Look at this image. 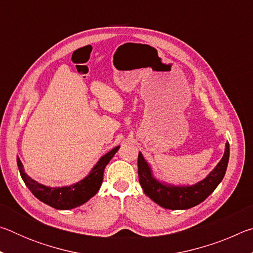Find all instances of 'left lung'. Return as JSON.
<instances>
[{"instance_id": "left-lung-1", "label": "left lung", "mask_w": 253, "mask_h": 253, "mask_svg": "<svg viewBox=\"0 0 253 253\" xmlns=\"http://www.w3.org/2000/svg\"><path fill=\"white\" fill-rule=\"evenodd\" d=\"M230 155L229 143L225 145V152L222 160L216 165L207 178L192 186H168L157 182L152 176V170L142 154H138V177L144 193L151 198L154 202L169 210H185L195 205L208 198L215 190L223 179L226 168H228Z\"/></svg>"}]
</instances>
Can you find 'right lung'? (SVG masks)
I'll use <instances>...</instances> for the list:
<instances>
[{"mask_svg":"<svg viewBox=\"0 0 253 253\" xmlns=\"http://www.w3.org/2000/svg\"><path fill=\"white\" fill-rule=\"evenodd\" d=\"M118 149L119 146L115 147L109 153L102 156L95 168L91 169L90 174L83 181L74 184V185L58 188L44 186L36 182L24 173L22 163H21L19 157L16 158V162H18L21 177H22L25 185L28 186L29 190L32 192V194L37 199L57 210H70L85 203L93 195H96L101 186L102 179H104V170L106 165L110 162Z\"/></svg>","mask_w":253,"mask_h":253,"instance_id":"1","label":"right lung"}]
</instances>
